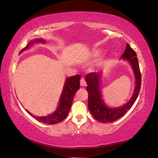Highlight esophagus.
Wrapping results in <instances>:
<instances>
[{"label": "esophagus", "mask_w": 158, "mask_h": 158, "mask_svg": "<svg viewBox=\"0 0 158 158\" xmlns=\"http://www.w3.org/2000/svg\"><path fill=\"white\" fill-rule=\"evenodd\" d=\"M80 85H81V86H83V87H84V86L86 85V82L83 78H81V81H80Z\"/></svg>", "instance_id": "1"}]
</instances>
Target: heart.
<instances>
[{
	"label": "heart",
	"mask_w": 158,
	"mask_h": 158,
	"mask_svg": "<svg viewBox=\"0 0 158 158\" xmlns=\"http://www.w3.org/2000/svg\"><path fill=\"white\" fill-rule=\"evenodd\" d=\"M98 54H99V52H94V55H95V56H98Z\"/></svg>",
	"instance_id": "1"
}]
</instances>
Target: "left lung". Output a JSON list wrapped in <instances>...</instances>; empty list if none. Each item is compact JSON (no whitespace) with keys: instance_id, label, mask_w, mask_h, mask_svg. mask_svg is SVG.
Segmentation results:
<instances>
[{"instance_id":"obj_1","label":"left lung","mask_w":158,"mask_h":158,"mask_svg":"<svg viewBox=\"0 0 158 158\" xmlns=\"http://www.w3.org/2000/svg\"><path fill=\"white\" fill-rule=\"evenodd\" d=\"M121 57L123 60L129 61L135 77V87L134 94L125 106L110 108L104 103L100 89V80L102 76L101 73H90L85 76L88 85L86 90L88 93V109L94 118L101 123H112L124 116L135 103L140 90L141 73L137 55L129 44H127L125 51Z\"/></svg>"}]
</instances>
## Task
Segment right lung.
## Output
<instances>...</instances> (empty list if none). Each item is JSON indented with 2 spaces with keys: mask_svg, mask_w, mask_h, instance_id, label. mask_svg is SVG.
Masks as SVG:
<instances>
[{
  "mask_svg": "<svg viewBox=\"0 0 158 158\" xmlns=\"http://www.w3.org/2000/svg\"><path fill=\"white\" fill-rule=\"evenodd\" d=\"M35 42L43 43L45 42V41L42 39L34 40L33 41L28 43L25 47L20 51V53L21 52L25 51L26 49L29 48ZM80 79H81V76L79 75L70 77L66 79L62 93H61L60 97V104H59L58 107L57 108L56 111H55L54 113L49 114L48 116H46L40 117L33 115L32 114H31L27 110H25L26 112L29 113L33 118L38 120V121L45 123V124L53 125L62 121L64 118H66L68 114H69L71 106H72L74 96H75L76 92L80 88Z\"/></svg>",
  "mask_w": 158,
  "mask_h": 158,
  "instance_id": "right-lung-1",
  "label": "right lung"
}]
</instances>
